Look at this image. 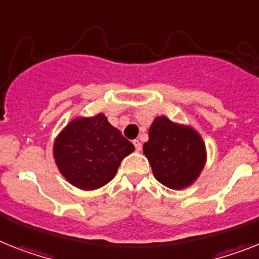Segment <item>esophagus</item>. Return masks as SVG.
<instances>
[{"instance_id":"obj_1","label":"esophagus","mask_w":259,"mask_h":259,"mask_svg":"<svg viewBox=\"0 0 259 259\" xmlns=\"http://www.w3.org/2000/svg\"><path fill=\"white\" fill-rule=\"evenodd\" d=\"M134 145H135V149H136L138 152L142 151V143L139 142V140H134Z\"/></svg>"}]
</instances>
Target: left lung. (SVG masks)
<instances>
[{
    "instance_id": "obj_1",
    "label": "left lung",
    "mask_w": 259,
    "mask_h": 259,
    "mask_svg": "<svg viewBox=\"0 0 259 259\" xmlns=\"http://www.w3.org/2000/svg\"><path fill=\"white\" fill-rule=\"evenodd\" d=\"M148 136L143 152L156 180L175 191L191 187L206 163V148L200 134L189 125L157 116Z\"/></svg>"
}]
</instances>
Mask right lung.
<instances>
[{
  "label": "right lung",
  "mask_w": 259,
  "mask_h": 259,
  "mask_svg": "<svg viewBox=\"0 0 259 259\" xmlns=\"http://www.w3.org/2000/svg\"><path fill=\"white\" fill-rule=\"evenodd\" d=\"M135 147L104 114L72 119L58 135L53 147L62 176L82 191H94L115 177L121 160Z\"/></svg>",
  "instance_id": "right-lung-1"
}]
</instances>
